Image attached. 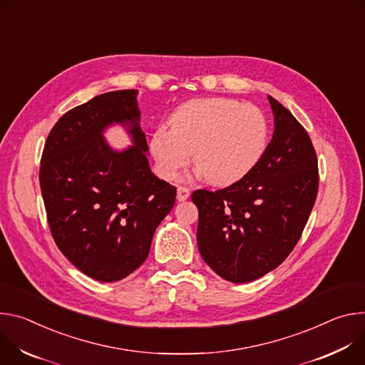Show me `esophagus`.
<instances>
[{
    "instance_id": "34e87169",
    "label": "esophagus",
    "mask_w": 365,
    "mask_h": 365,
    "mask_svg": "<svg viewBox=\"0 0 365 365\" xmlns=\"http://www.w3.org/2000/svg\"><path fill=\"white\" fill-rule=\"evenodd\" d=\"M190 197V190L187 188V187H178L177 188V200L178 201H184V200H187Z\"/></svg>"
}]
</instances>
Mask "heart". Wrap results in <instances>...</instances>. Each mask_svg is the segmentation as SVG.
Listing matches in <instances>:
<instances>
[{
  "mask_svg": "<svg viewBox=\"0 0 365 365\" xmlns=\"http://www.w3.org/2000/svg\"><path fill=\"white\" fill-rule=\"evenodd\" d=\"M171 129L150 136V152L162 177L174 180L192 162L203 178L229 185L250 174L267 152L269 130L264 113L227 98L191 100L174 110Z\"/></svg>",
  "mask_w": 365,
  "mask_h": 365,
  "instance_id": "b5f03b06",
  "label": "heart"
}]
</instances>
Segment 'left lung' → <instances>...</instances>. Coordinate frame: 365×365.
<instances>
[{"label":"left lung","mask_w":365,"mask_h":365,"mask_svg":"<svg viewBox=\"0 0 365 365\" xmlns=\"http://www.w3.org/2000/svg\"><path fill=\"white\" fill-rule=\"evenodd\" d=\"M274 135L258 165L232 185L195 190L197 244L222 278L248 282L275 269L297 245L319 188L306 129L272 97Z\"/></svg>","instance_id":"obj_1"}]
</instances>
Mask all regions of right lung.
<instances>
[{
    "instance_id": "1",
    "label": "right lung",
    "mask_w": 365,
    "mask_h": 365,
    "mask_svg": "<svg viewBox=\"0 0 365 365\" xmlns=\"http://www.w3.org/2000/svg\"><path fill=\"white\" fill-rule=\"evenodd\" d=\"M136 96V90L111 91L65 113L40 160L55 244L79 271L103 282L125 278L143 264L177 195L174 185L150 173ZM111 123L128 124L135 146L113 151L102 139Z\"/></svg>"
}]
</instances>
